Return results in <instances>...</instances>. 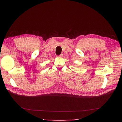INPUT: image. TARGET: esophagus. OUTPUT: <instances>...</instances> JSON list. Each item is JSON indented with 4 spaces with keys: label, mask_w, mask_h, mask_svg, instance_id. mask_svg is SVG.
Instances as JSON below:
<instances>
[{
    "label": "esophagus",
    "mask_w": 122,
    "mask_h": 122,
    "mask_svg": "<svg viewBox=\"0 0 122 122\" xmlns=\"http://www.w3.org/2000/svg\"><path fill=\"white\" fill-rule=\"evenodd\" d=\"M63 57V55L62 54H61L60 55H59V56H57V57Z\"/></svg>",
    "instance_id": "34e87169"
}]
</instances>
